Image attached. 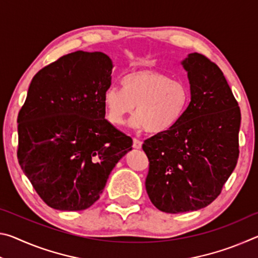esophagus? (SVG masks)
I'll use <instances>...</instances> for the list:
<instances>
[{"label":"esophagus","mask_w":258,"mask_h":258,"mask_svg":"<svg viewBox=\"0 0 258 258\" xmlns=\"http://www.w3.org/2000/svg\"><path fill=\"white\" fill-rule=\"evenodd\" d=\"M142 141L139 139H133V148L134 149H141Z\"/></svg>","instance_id":"1"}]
</instances>
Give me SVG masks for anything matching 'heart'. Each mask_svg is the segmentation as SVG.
<instances>
[{"mask_svg": "<svg viewBox=\"0 0 258 258\" xmlns=\"http://www.w3.org/2000/svg\"><path fill=\"white\" fill-rule=\"evenodd\" d=\"M123 90L110 86L103 93L107 119L113 125H123L126 117H134L135 127L150 133H164L174 127L189 103V89L184 82L152 69H140L121 80Z\"/></svg>", "mask_w": 258, "mask_h": 258, "instance_id": "heart-1", "label": "heart"}]
</instances>
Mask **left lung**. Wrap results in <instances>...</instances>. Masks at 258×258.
I'll list each match as a JSON object with an SVG mask.
<instances>
[{"label":"left lung","mask_w":258,"mask_h":258,"mask_svg":"<svg viewBox=\"0 0 258 258\" xmlns=\"http://www.w3.org/2000/svg\"><path fill=\"white\" fill-rule=\"evenodd\" d=\"M191 100L180 121L147 139L146 189L161 212L198 211L215 200L237 165L241 115L216 63L190 53L182 61Z\"/></svg>","instance_id":"8db88e82"}]
</instances>
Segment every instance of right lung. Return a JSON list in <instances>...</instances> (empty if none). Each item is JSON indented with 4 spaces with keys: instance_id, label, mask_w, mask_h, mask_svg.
Returning <instances> with one entry per match:
<instances>
[{
    "instance_id": "right-lung-1",
    "label": "right lung",
    "mask_w": 258,
    "mask_h": 258,
    "mask_svg": "<svg viewBox=\"0 0 258 258\" xmlns=\"http://www.w3.org/2000/svg\"><path fill=\"white\" fill-rule=\"evenodd\" d=\"M112 61L102 52L62 55L33 77L18 113V161L47 206L83 211L97 202L132 139L104 118Z\"/></svg>"
}]
</instances>
